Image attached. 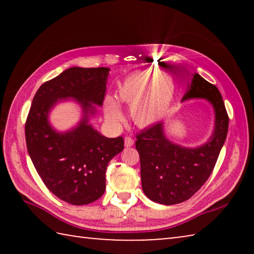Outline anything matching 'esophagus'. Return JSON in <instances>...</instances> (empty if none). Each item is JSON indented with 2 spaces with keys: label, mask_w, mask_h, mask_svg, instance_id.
I'll return each mask as SVG.
<instances>
[{
  "label": "esophagus",
  "mask_w": 254,
  "mask_h": 254,
  "mask_svg": "<svg viewBox=\"0 0 254 254\" xmlns=\"http://www.w3.org/2000/svg\"><path fill=\"white\" fill-rule=\"evenodd\" d=\"M133 143H134V141H133L131 136L124 137V144H126V147H132Z\"/></svg>",
  "instance_id": "34e87169"
}]
</instances>
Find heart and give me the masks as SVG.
I'll return each mask as SVG.
<instances>
[{
    "mask_svg": "<svg viewBox=\"0 0 254 254\" xmlns=\"http://www.w3.org/2000/svg\"><path fill=\"white\" fill-rule=\"evenodd\" d=\"M175 95V86L160 70L148 69L133 72L119 87V100L131 105V115L137 126L145 127L157 122L169 110ZM106 118L112 122L122 120L117 103L106 104Z\"/></svg>",
    "mask_w": 254,
    "mask_h": 254,
    "instance_id": "obj_1",
    "label": "heart"
}]
</instances>
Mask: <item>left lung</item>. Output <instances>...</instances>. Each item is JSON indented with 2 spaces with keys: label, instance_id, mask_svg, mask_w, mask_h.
Wrapping results in <instances>:
<instances>
[{
  "label": "left lung",
  "instance_id": "left-lung-1",
  "mask_svg": "<svg viewBox=\"0 0 254 254\" xmlns=\"http://www.w3.org/2000/svg\"><path fill=\"white\" fill-rule=\"evenodd\" d=\"M206 98L215 110V130L207 143L187 149L171 143L157 123L136 134L135 148L140 156L141 183L145 196L163 205L187 200L212 174L229 130V115L216 86L195 74L183 101Z\"/></svg>",
  "mask_w": 254,
  "mask_h": 254
}]
</instances>
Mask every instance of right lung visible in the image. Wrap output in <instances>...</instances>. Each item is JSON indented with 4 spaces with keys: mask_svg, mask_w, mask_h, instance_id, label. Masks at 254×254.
I'll return each instance as SVG.
<instances>
[{
    "mask_svg": "<svg viewBox=\"0 0 254 254\" xmlns=\"http://www.w3.org/2000/svg\"><path fill=\"white\" fill-rule=\"evenodd\" d=\"M109 68L72 67L42 84L25 121V142L34 168L46 187L66 203L86 205L105 191L106 167L124 148L122 136L105 137L87 124L59 134L50 127L48 112L58 98L74 97L85 112L102 105Z\"/></svg>",
    "mask_w": 254,
    "mask_h": 254,
    "instance_id": "1",
    "label": "right lung"
}]
</instances>
